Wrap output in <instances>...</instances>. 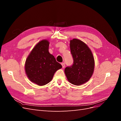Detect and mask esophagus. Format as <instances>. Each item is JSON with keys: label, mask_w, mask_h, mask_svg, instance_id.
<instances>
[{"label": "esophagus", "mask_w": 121, "mask_h": 121, "mask_svg": "<svg viewBox=\"0 0 121 121\" xmlns=\"http://www.w3.org/2000/svg\"><path fill=\"white\" fill-rule=\"evenodd\" d=\"M61 64L62 65V67H63V68H64L65 67V64L64 63H61Z\"/></svg>", "instance_id": "esophagus-1"}]
</instances>
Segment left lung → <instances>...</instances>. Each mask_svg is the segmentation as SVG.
Wrapping results in <instances>:
<instances>
[{
	"instance_id": "8db88e82",
	"label": "left lung",
	"mask_w": 121,
	"mask_h": 121,
	"mask_svg": "<svg viewBox=\"0 0 121 121\" xmlns=\"http://www.w3.org/2000/svg\"><path fill=\"white\" fill-rule=\"evenodd\" d=\"M70 49L74 62L65 68V74L69 82L81 85L89 81L93 74L94 57L88 46L79 39L70 40Z\"/></svg>"
}]
</instances>
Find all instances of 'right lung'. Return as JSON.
I'll return each instance as SVG.
<instances>
[{
    "mask_svg": "<svg viewBox=\"0 0 121 121\" xmlns=\"http://www.w3.org/2000/svg\"><path fill=\"white\" fill-rule=\"evenodd\" d=\"M49 42L42 40L35 45L26 60L25 69L29 80L38 85L50 82L56 72L62 68L48 52Z\"/></svg>",
    "mask_w": 121,
    "mask_h": 121,
    "instance_id": "add662e5",
    "label": "right lung"
}]
</instances>
